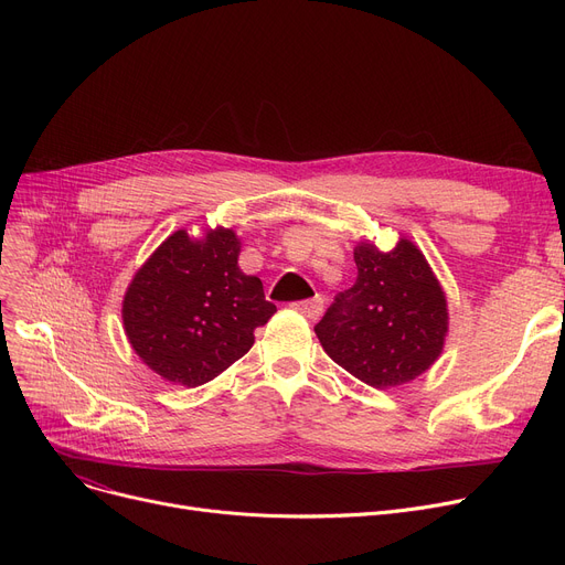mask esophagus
I'll use <instances>...</instances> for the list:
<instances>
[{
  "label": "esophagus",
  "instance_id": "1",
  "mask_svg": "<svg viewBox=\"0 0 565 565\" xmlns=\"http://www.w3.org/2000/svg\"><path fill=\"white\" fill-rule=\"evenodd\" d=\"M292 309L302 313L305 318L309 320H316L320 313H322V300L320 298H313V300H302V302H295Z\"/></svg>",
  "mask_w": 565,
  "mask_h": 565
}]
</instances>
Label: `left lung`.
<instances>
[{
  "mask_svg": "<svg viewBox=\"0 0 565 565\" xmlns=\"http://www.w3.org/2000/svg\"><path fill=\"white\" fill-rule=\"evenodd\" d=\"M358 281L316 324L322 350L375 390L417 380L437 360L449 334L447 292L424 252L407 237L382 252L354 245Z\"/></svg>",
  "mask_w": 565,
  "mask_h": 565,
  "instance_id": "8db88e82",
  "label": "left lung"
}]
</instances>
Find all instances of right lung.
<instances>
[{
	"mask_svg": "<svg viewBox=\"0 0 565 565\" xmlns=\"http://www.w3.org/2000/svg\"><path fill=\"white\" fill-rule=\"evenodd\" d=\"M233 228L173 231L146 258L124 295V330L139 360L171 384L211 382L254 345L277 311L258 277L237 265Z\"/></svg>",
	"mask_w": 565,
	"mask_h": 565,
	"instance_id": "right-lung-1",
	"label": "right lung"
}]
</instances>
